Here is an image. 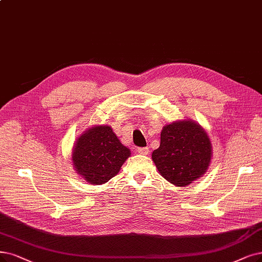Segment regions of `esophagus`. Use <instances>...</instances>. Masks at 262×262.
I'll list each match as a JSON object with an SVG mask.
<instances>
[{
	"mask_svg": "<svg viewBox=\"0 0 262 262\" xmlns=\"http://www.w3.org/2000/svg\"><path fill=\"white\" fill-rule=\"evenodd\" d=\"M137 152L139 154H142V156H147V154H149V148L148 147H146V148H138Z\"/></svg>",
	"mask_w": 262,
	"mask_h": 262,
	"instance_id": "obj_1",
	"label": "esophagus"
}]
</instances>
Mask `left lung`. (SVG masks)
<instances>
[{"mask_svg": "<svg viewBox=\"0 0 262 262\" xmlns=\"http://www.w3.org/2000/svg\"><path fill=\"white\" fill-rule=\"evenodd\" d=\"M212 148L207 133L192 120L164 126L160 148L152 160L161 175L177 187H185L206 172Z\"/></svg>", "mask_w": 262, "mask_h": 262, "instance_id": "obj_1", "label": "left lung"}]
</instances>
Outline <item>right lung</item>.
<instances>
[{"label": "right lung", "mask_w": 262, "mask_h": 262, "mask_svg": "<svg viewBox=\"0 0 262 262\" xmlns=\"http://www.w3.org/2000/svg\"><path fill=\"white\" fill-rule=\"evenodd\" d=\"M130 156L108 125H97L76 139L72 152L73 166L92 185H102L118 175Z\"/></svg>", "instance_id": "1"}]
</instances>
